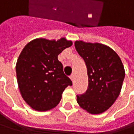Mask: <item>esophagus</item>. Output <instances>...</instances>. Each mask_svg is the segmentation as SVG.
<instances>
[{"instance_id":"1","label":"esophagus","mask_w":134,"mask_h":134,"mask_svg":"<svg viewBox=\"0 0 134 134\" xmlns=\"http://www.w3.org/2000/svg\"><path fill=\"white\" fill-rule=\"evenodd\" d=\"M70 78H71V80H72V81H74V79H75V75H71V76H70Z\"/></svg>"}]
</instances>
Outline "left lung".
Instances as JSON below:
<instances>
[{
	"mask_svg": "<svg viewBox=\"0 0 134 134\" xmlns=\"http://www.w3.org/2000/svg\"><path fill=\"white\" fill-rule=\"evenodd\" d=\"M75 48L85 61L89 78L88 89L77 95L81 108L91 114L107 110L120 94L125 69L120 57L105 44L76 41Z\"/></svg>",
	"mask_w": 134,
	"mask_h": 134,
	"instance_id": "8db88e82",
	"label": "left lung"
}]
</instances>
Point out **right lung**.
I'll list each match as a JSON object with an SVG mask.
<instances>
[{"label": "right lung", "mask_w": 134, "mask_h": 134, "mask_svg": "<svg viewBox=\"0 0 134 134\" xmlns=\"http://www.w3.org/2000/svg\"><path fill=\"white\" fill-rule=\"evenodd\" d=\"M71 45L65 38H39L30 42L21 52L15 67L18 85L24 100L35 110L57 107L65 89L72 85L58 60V55Z\"/></svg>", "instance_id": "add662e5"}]
</instances>
